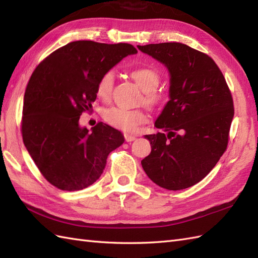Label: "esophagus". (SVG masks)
Wrapping results in <instances>:
<instances>
[{
  "instance_id": "34e87169",
  "label": "esophagus",
  "mask_w": 258,
  "mask_h": 258,
  "mask_svg": "<svg viewBox=\"0 0 258 258\" xmlns=\"http://www.w3.org/2000/svg\"><path fill=\"white\" fill-rule=\"evenodd\" d=\"M124 139L126 142H133L135 141L136 137L134 135H130V134H124Z\"/></svg>"
}]
</instances>
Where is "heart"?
Masks as SVG:
<instances>
[{
	"label": "heart",
	"mask_w": 258,
	"mask_h": 258,
	"mask_svg": "<svg viewBox=\"0 0 258 258\" xmlns=\"http://www.w3.org/2000/svg\"><path fill=\"white\" fill-rule=\"evenodd\" d=\"M130 77L144 91L143 101L148 107L164 105L168 100V94L164 90L157 89L160 82V74L157 69L149 66L136 67L130 71ZM114 87V74L107 70L100 77L97 86V94L103 101L110 100ZM104 121L111 126L126 133H134L141 124L147 122L146 113L142 110H127L113 106L102 113Z\"/></svg>",
	"instance_id": "1"
}]
</instances>
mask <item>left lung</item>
Masks as SVG:
<instances>
[{"mask_svg": "<svg viewBox=\"0 0 258 258\" xmlns=\"http://www.w3.org/2000/svg\"><path fill=\"white\" fill-rule=\"evenodd\" d=\"M170 74L169 98L145 135L152 152L144 171L159 187L181 190L201 181L224 154L233 116L232 94L223 74L207 53L180 43L137 46Z\"/></svg>", "mask_w": 258, "mask_h": 258, "instance_id": "left-lung-1", "label": "left lung"}]
</instances>
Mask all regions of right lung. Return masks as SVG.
<instances>
[{
    "instance_id": "add662e5",
    "label": "right lung",
    "mask_w": 258,
    "mask_h": 258,
    "mask_svg": "<svg viewBox=\"0 0 258 258\" xmlns=\"http://www.w3.org/2000/svg\"><path fill=\"white\" fill-rule=\"evenodd\" d=\"M125 43L78 40L51 52L31 76L24 95L22 136L46 180L66 191L82 190L100 178L109 154L124 143L119 131L99 122L79 126L97 99L105 71L132 53Z\"/></svg>"
}]
</instances>
